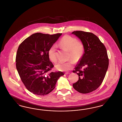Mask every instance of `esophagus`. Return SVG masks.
Segmentation results:
<instances>
[{"label": "esophagus", "mask_w": 122, "mask_h": 122, "mask_svg": "<svg viewBox=\"0 0 122 122\" xmlns=\"http://www.w3.org/2000/svg\"><path fill=\"white\" fill-rule=\"evenodd\" d=\"M70 74V72H65V75H68V74Z\"/></svg>", "instance_id": "1"}]
</instances>
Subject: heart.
Returning a JSON list of instances; mask_svg holds the SVG:
<instances>
[{
    "label": "heart",
    "mask_w": 122,
    "mask_h": 122,
    "mask_svg": "<svg viewBox=\"0 0 122 122\" xmlns=\"http://www.w3.org/2000/svg\"><path fill=\"white\" fill-rule=\"evenodd\" d=\"M60 46L69 51V58H72L76 61H78L83 55L84 51V46L82 42L77 41L75 37L69 35H65L59 41ZM48 57L53 62L57 61L56 54V46L52 45L48 51ZM74 62L70 60L67 62H60L55 65L57 70L60 71H68L73 68Z\"/></svg>",
    "instance_id": "obj_1"
}]
</instances>
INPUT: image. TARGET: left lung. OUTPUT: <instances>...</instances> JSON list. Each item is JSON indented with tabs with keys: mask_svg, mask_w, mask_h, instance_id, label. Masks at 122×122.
<instances>
[{
	"mask_svg": "<svg viewBox=\"0 0 122 122\" xmlns=\"http://www.w3.org/2000/svg\"><path fill=\"white\" fill-rule=\"evenodd\" d=\"M72 34L81 40L85 52L73 71L79 76V80L73 86L80 93H90L97 89L104 79L109 64L107 51L98 37L92 33L79 30Z\"/></svg>",
	"mask_w": 122,
	"mask_h": 122,
	"instance_id": "left-lung-1",
	"label": "left lung"
}]
</instances>
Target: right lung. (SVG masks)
<instances>
[{
	"label": "right lung",
	"mask_w": 122,
	"mask_h": 122,
	"mask_svg": "<svg viewBox=\"0 0 122 122\" xmlns=\"http://www.w3.org/2000/svg\"><path fill=\"white\" fill-rule=\"evenodd\" d=\"M62 33L54 35L36 33L26 38L20 45L16 56L18 74L26 89L30 92L44 96L55 88L61 71L51 72L53 67L48 51Z\"/></svg>",
	"instance_id": "1"
}]
</instances>
